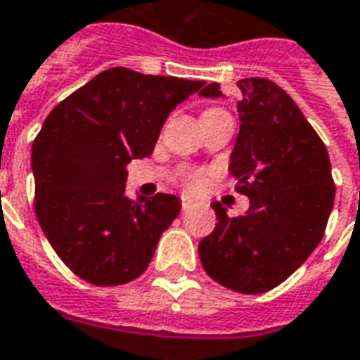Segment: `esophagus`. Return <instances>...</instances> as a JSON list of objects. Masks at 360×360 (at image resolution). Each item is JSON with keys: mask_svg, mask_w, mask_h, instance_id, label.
<instances>
[{"mask_svg": "<svg viewBox=\"0 0 360 360\" xmlns=\"http://www.w3.org/2000/svg\"><path fill=\"white\" fill-rule=\"evenodd\" d=\"M193 206H195V200H193L191 196H181V208H183V210H188V208H193Z\"/></svg>", "mask_w": 360, "mask_h": 360, "instance_id": "esophagus-1", "label": "esophagus"}]
</instances>
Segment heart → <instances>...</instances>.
Segmentation results:
<instances>
[{"label":"heart","mask_w":360,"mask_h":360,"mask_svg":"<svg viewBox=\"0 0 360 360\" xmlns=\"http://www.w3.org/2000/svg\"><path fill=\"white\" fill-rule=\"evenodd\" d=\"M185 183L188 188H200L206 183V173L204 172H191L185 175Z\"/></svg>","instance_id":"b5f03b06"}]
</instances>
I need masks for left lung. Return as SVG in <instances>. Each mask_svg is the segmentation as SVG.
Instances as JSON below:
<instances>
[{
	"label": "left lung",
	"mask_w": 360,
	"mask_h": 360,
	"mask_svg": "<svg viewBox=\"0 0 360 360\" xmlns=\"http://www.w3.org/2000/svg\"><path fill=\"white\" fill-rule=\"evenodd\" d=\"M239 134L229 160L247 214L229 218L212 202L218 224L198 245L204 270L219 285L257 295L285 281L322 241L335 187L324 142L285 90L268 79L237 82ZM204 98H219L218 82Z\"/></svg>",
	"instance_id": "8db88e82"
}]
</instances>
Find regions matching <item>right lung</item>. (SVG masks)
<instances>
[{"mask_svg":"<svg viewBox=\"0 0 360 360\" xmlns=\"http://www.w3.org/2000/svg\"><path fill=\"white\" fill-rule=\"evenodd\" d=\"M204 81L113 67L59 102L32 144L34 210L69 270L123 285L146 270L181 212L175 195L125 196V165L156 146L165 119Z\"/></svg>","mask_w":360,"mask_h":360,"instance_id":"add662e5","label":"right lung"}]
</instances>
